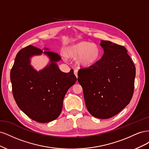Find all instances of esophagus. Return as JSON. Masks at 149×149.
Wrapping results in <instances>:
<instances>
[{
    "label": "esophagus",
    "instance_id": "34e87169",
    "mask_svg": "<svg viewBox=\"0 0 149 149\" xmlns=\"http://www.w3.org/2000/svg\"><path fill=\"white\" fill-rule=\"evenodd\" d=\"M78 70H74V74L76 76V78H78Z\"/></svg>",
    "mask_w": 149,
    "mask_h": 149
}]
</instances>
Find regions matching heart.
Instances as JSON below:
<instances>
[{
	"label": "heart",
	"mask_w": 149,
	"mask_h": 149,
	"mask_svg": "<svg viewBox=\"0 0 149 149\" xmlns=\"http://www.w3.org/2000/svg\"><path fill=\"white\" fill-rule=\"evenodd\" d=\"M65 52L69 57L77 58V63L82 66H89L99 60L100 49L97 45L88 42H79L68 47Z\"/></svg>",
	"instance_id": "1"
}]
</instances>
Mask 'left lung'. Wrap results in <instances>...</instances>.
I'll return each mask as SVG.
<instances>
[{
  "label": "left lung",
  "mask_w": 149,
  "mask_h": 149,
  "mask_svg": "<svg viewBox=\"0 0 149 149\" xmlns=\"http://www.w3.org/2000/svg\"><path fill=\"white\" fill-rule=\"evenodd\" d=\"M100 60L78 71L86 106L92 116L108 119L118 114L132 97L136 67L123 46L102 40Z\"/></svg>",
  "instance_id": "1"
}]
</instances>
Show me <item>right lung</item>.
I'll return each mask as SVG.
<instances>
[{
    "label": "right lung",
    "mask_w": 149,
    "mask_h": 149,
    "mask_svg": "<svg viewBox=\"0 0 149 149\" xmlns=\"http://www.w3.org/2000/svg\"><path fill=\"white\" fill-rule=\"evenodd\" d=\"M42 53L32 45L20 49L12 68L10 80L13 96L20 109L31 119L46 123L60 116L65 94L77 78L73 70L66 73L59 69L56 62L61 57L52 52H43L50 63L39 71L35 70L30 58Z\"/></svg>",
    "instance_id": "1"
}]
</instances>
